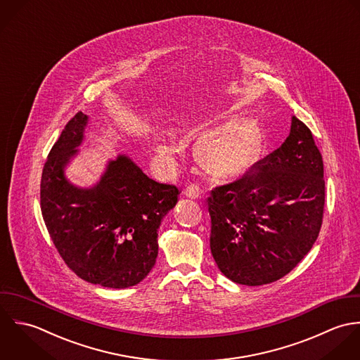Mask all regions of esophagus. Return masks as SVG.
Segmentation results:
<instances>
[{
    "label": "esophagus",
    "instance_id": "1",
    "mask_svg": "<svg viewBox=\"0 0 360 360\" xmlns=\"http://www.w3.org/2000/svg\"><path fill=\"white\" fill-rule=\"evenodd\" d=\"M184 195L189 199H199L200 198V188L198 185H189L185 191Z\"/></svg>",
    "mask_w": 360,
    "mask_h": 360
}]
</instances>
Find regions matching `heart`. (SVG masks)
Returning a JSON list of instances; mask_svg holds the SVG:
<instances>
[{
    "instance_id": "1",
    "label": "heart",
    "mask_w": 360,
    "mask_h": 360,
    "mask_svg": "<svg viewBox=\"0 0 360 360\" xmlns=\"http://www.w3.org/2000/svg\"><path fill=\"white\" fill-rule=\"evenodd\" d=\"M209 120L193 124L185 129L189 141H200L195 147V158L199 167L212 179L229 182L249 174L257 164L264 136L260 124L255 118H239L219 128ZM161 155L171 154V147L165 142L157 146Z\"/></svg>"
}]
</instances>
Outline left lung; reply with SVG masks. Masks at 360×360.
I'll return each mask as SVG.
<instances>
[{
	"label": "left lung",
	"instance_id": "1",
	"mask_svg": "<svg viewBox=\"0 0 360 360\" xmlns=\"http://www.w3.org/2000/svg\"><path fill=\"white\" fill-rule=\"evenodd\" d=\"M253 168L209 198L217 266L249 287L274 283L296 267L319 236L324 209L323 157L296 117L287 141Z\"/></svg>",
	"mask_w": 360,
	"mask_h": 360
}]
</instances>
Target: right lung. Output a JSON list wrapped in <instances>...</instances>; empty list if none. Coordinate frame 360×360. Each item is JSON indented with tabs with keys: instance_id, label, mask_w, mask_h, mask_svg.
Wrapping results in <instances>:
<instances>
[{
	"instance_id": "right-lung-1",
	"label": "right lung",
	"mask_w": 360,
	"mask_h": 360,
	"mask_svg": "<svg viewBox=\"0 0 360 360\" xmlns=\"http://www.w3.org/2000/svg\"><path fill=\"white\" fill-rule=\"evenodd\" d=\"M87 124L89 115L77 112L53 146L41 175V214L77 277L101 287H134L155 264L157 231L179 192L150 179L127 154L110 160L94 185L72 184L65 168L79 154Z\"/></svg>"
}]
</instances>
